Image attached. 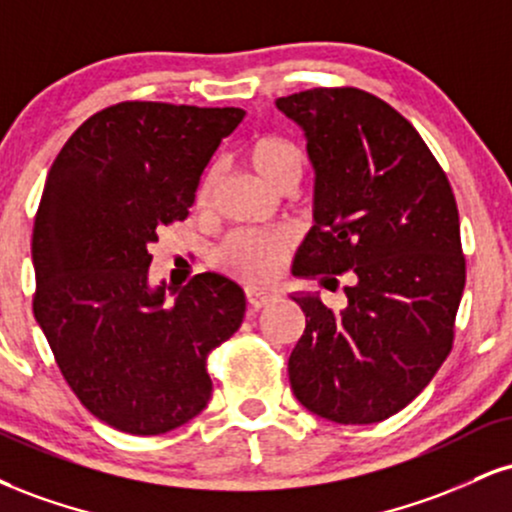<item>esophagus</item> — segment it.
Wrapping results in <instances>:
<instances>
[{
  "label": "esophagus",
  "instance_id": "esophagus-1",
  "mask_svg": "<svg viewBox=\"0 0 512 512\" xmlns=\"http://www.w3.org/2000/svg\"><path fill=\"white\" fill-rule=\"evenodd\" d=\"M245 298H248L250 310H262L264 305H269L276 298L274 291H262V288H248L245 291Z\"/></svg>",
  "mask_w": 512,
  "mask_h": 512
}]
</instances>
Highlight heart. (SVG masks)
Wrapping results in <instances>:
<instances>
[{"label": "heart", "mask_w": 512, "mask_h": 512, "mask_svg": "<svg viewBox=\"0 0 512 512\" xmlns=\"http://www.w3.org/2000/svg\"><path fill=\"white\" fill-rule=\"evenodd\" d=\"M248 157L255 174L274 190L288 181H300L303 176V150L283 135L257 138L250 145ZM214 183H217V169H209L197 190V200L207 202ZM283 252H286V238L276 233H236L226 240L221 262L245 281H269L279 269Z\"/></svg>", "instance_id": "1"}]
</instances>
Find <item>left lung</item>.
<instances>
[{"mask_svg":"<svg viewBox=\"0 0 512 512\" xmlns=\"http://www.w3.org/2000/svg\"><path fill=\"white\" fill-rule=\"evenodd\" d=\"M303 128L315 169V226L293 260L348 303L291 293L305 331L288 357L298 403L336 424H374L422 393L453 346L465 288L455 197L420 133L357 88L279 97Z\"/></svg>","mask_w":512,"mask_h":512,"instance_id":"left-lung-1","label":"left lung"}]
</instances>
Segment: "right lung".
<instances>
[{"mask_svg": "<svg viewBox=\"0 0 512 512\" xmlns=\"http://www.w3.org/2000/svg\"><path fill=\"white\" fill-rule=\"evenodd\" d=\"M243 116L114 104L71 135L47 174L33 312L80 403L119 432L166 434L200 415L212 398L207 355L243 322L245 293L226 276L150 283L157 229L188 217L202 171Z\"/></svg>", "mask_w": 512, "mask_h": 512, "instance_id": "add662e5", "label": "right lung"}]
</instances>
